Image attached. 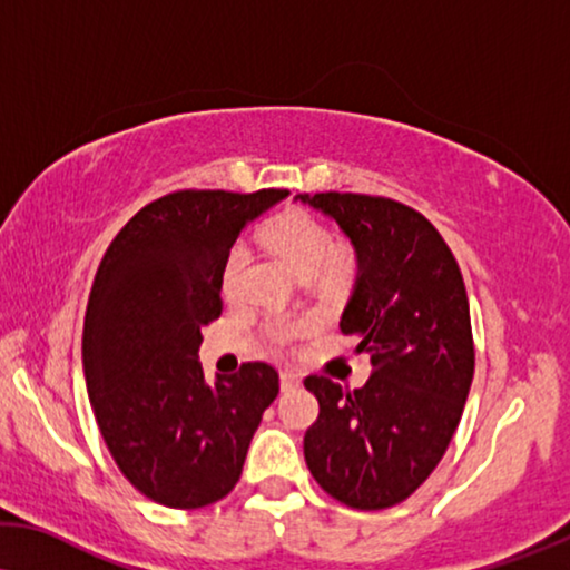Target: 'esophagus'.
Segmentation results:
<instances>
[{"label":"esophagus","instance_id":"34e87169","mask_svg":"<svg viewBox=\"0 0 570 570\" xmlns=\"http://www.w3.org/2000/svg\"><path fill=\"white\" fill-rule=\"evenodd\" d=\"M299 382H302V376L296 374V372H282V390H294V387H299Z\"/></svg>","mask_w":570,"mask_h":570}]
</instances>
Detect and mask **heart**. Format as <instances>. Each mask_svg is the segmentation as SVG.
<instances>
[{
	"label": "heart",
	"instance_id": "heart-1",
	"mask_svg": "<svg viewBox=\"0 0 570 570\" xmlns=\"http://www.w3.org/2000/svg\"><path fill=\"white\" fill-rule=\"evenodd\" d=\"M261 243L299 278H309L320 266L331 271V274H341L343 266H346V255L335 250L333 235L327 232L325 224L317 222L307 212H302V208H288V212L278 214L276 219H271L266 229L261 232ZM245 258L247 253L243 245L229 247L222 266L224 288H232V284H235L239 268L245 266ZM296 331H299L296 325L278 327V338H292Z\"/></svg>",
	"mask_w": 570,
	"mask_h": 570
}]
</instances>
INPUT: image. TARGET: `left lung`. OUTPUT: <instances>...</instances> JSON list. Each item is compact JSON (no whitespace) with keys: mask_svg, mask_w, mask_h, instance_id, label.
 <instances>
[{"mask_svg":"<svg viewBox=\"0 0 570 570\" xmlns=\"http://www.w3.org/2000/svg\"><path fill=\"white\" fill-rule=\"evenodd\" d=\"M338 222L356 250L341 333L372 356L364 387L312 374L320 415L304 460L325 493L351 509L405 501L442 460L462 419L472 372L470 304L452 250L415 208L382 196H296Z\"/></svg>","mask_w":570,"mask_h":570,"instance_id":"8db88e82","label":"left lung"}]
</instances>
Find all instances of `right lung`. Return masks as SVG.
I'll return each instance as SVG.
<instances>
[{
  "label": "right lung",
  "instance_id": "1",
  "mask_svg": "<svg viewBox=\"0 0 570 570\" xmlns=\"http://www.w3.org/2000/svg\"><path fill=\"white\" fill-rule=\"evenodd\" d=\"M288 190H175L136 212L102 255L87 302L82 364L118 470L170 509L237 485L278 372L247 362L208 384L202 327L222 315V266L247 222Z\"/></svg>",
  "mask_w": 570,
  "mask_h": 570
}]
</instances>
